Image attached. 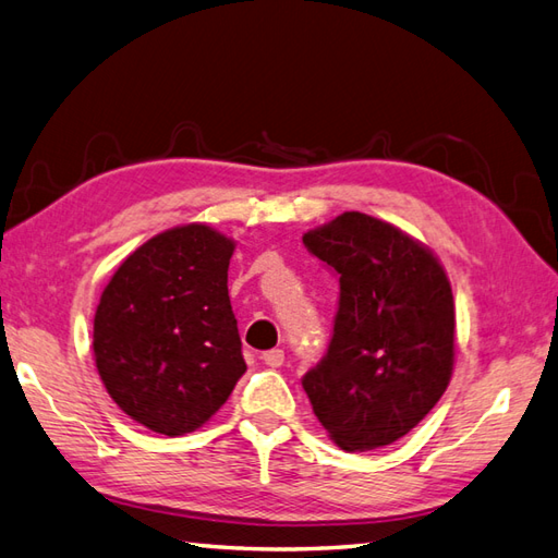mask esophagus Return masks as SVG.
<instances>
[{
  "instance_id": "1",
  "label": "esophagus",
  "mask_w": 558,
  "mask_h": 558,
  "mask_svg": "<svg viewBox=\"0 0 558 558\" xmlns=\"http://www.w3.org/2000/svg\"><path fill=\"white\" fill-rule=\"evenodd\" d=\"M263 363L267 367H281L283 365V351L281 349H271L263 353Z\"/></svg>"
}]
</instances>
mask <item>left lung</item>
<instances>
[{
  "label": "left lung",
  "mask_w": 558,
  "mask_h": 558,
  "mask_svg": "<svg viewBox=\"0 0 558 558\" xmlns=\"http://www.w3.org/2000/svg\"><path fill=\"white\" fill-rule=\"evenodd\" d=\"M303 243L341 283L329 351L303 389L337 447H389L437 405L453 375L447 269L411 233L363 213L305 231Z\"/></svg>",
  "instance_id": "8db88e82"
}]
</instances>
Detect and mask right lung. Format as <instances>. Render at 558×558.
<instances>
[{"mask_svg":"<svg viewBox=\"0 0 558 558\" xmlns=\"http://www.w3.org/2000/svg\"><path fill=\"white\" fill-rule=\"evenodd\" d=\"M233 251L236 241L197 221L167 229L123 259L97 303V375L157 435L203 427L245 373L227 287Z\"/></svg>","mask_w":558,"mask_h":558,"instance_id":"right-lung-1","label":"right lung"}]
</instances>
